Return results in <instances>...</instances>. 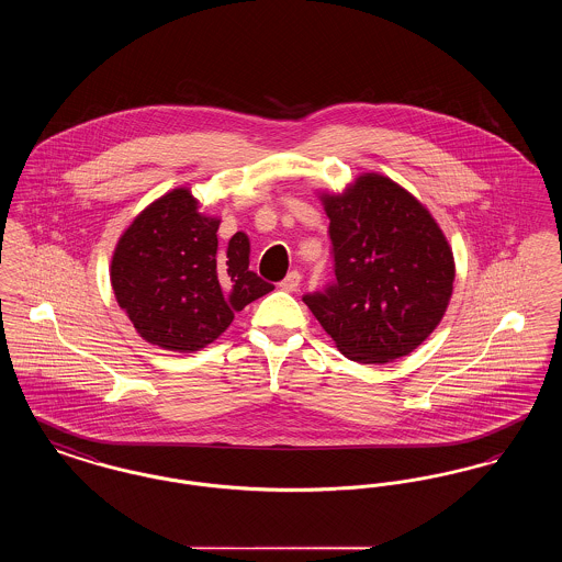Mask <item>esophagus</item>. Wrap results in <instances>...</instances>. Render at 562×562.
I'll return each instance as SVG.
<instances>
[{
	"label": "esophagus",
	"mask_w": 562,
	"mask_h": 562,
	"mask_svg": "<svg viewBox=\"0 0 562 562\" xmlns=\"http://www.w3.org/2000/svg\"><path fill=\"white\" fill-rule=\"evenodd\" d=\"M299 282H301L299 271H291V273L280 282V289H282V291H286V293H293V291L299 289Z\"/></svg>",
	"instance_id": "34e87169"
}]
</instances>
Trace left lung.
<instances>
[{
	"label": "left lung",
	"instance_id": "obj_1",
	"mask_svg": "<svg viewBox=\"0 0 562 562\" xmlns=\"http://www.w3.org/2000/svg\"><path fill=\"white\" fill-rule=\"evenodd\" d=\"M335 284L303 301L353 362L385 364L419 348L453 294L449 240L428 209L390 177L364 172L322 191Z\"/></svg>",
	"mask_w": 562,
	"mask_h": 562
}]
</instances>
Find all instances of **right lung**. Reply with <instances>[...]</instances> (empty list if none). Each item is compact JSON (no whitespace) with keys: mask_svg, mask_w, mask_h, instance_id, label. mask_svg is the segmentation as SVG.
<instances>
[{"mask_svg":"<svg viewBox=\"0 0 562 562\" xmlns=\"http://www.w3.org/2000/svg\"><path fill=\"white\" fill-rule=\"evenodd\" d=\"M221 218L200 213L177 188L134 216L111 257V286L136 333L151 346L191 353L218 339L273 284L248 269L244 232L218 248Z\"/></svg>","mask_w":562,"mask_h":562,"instance_id":"1","label":"right lung"}]
</instances>
